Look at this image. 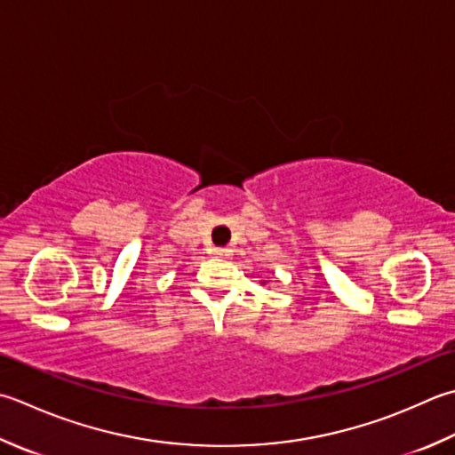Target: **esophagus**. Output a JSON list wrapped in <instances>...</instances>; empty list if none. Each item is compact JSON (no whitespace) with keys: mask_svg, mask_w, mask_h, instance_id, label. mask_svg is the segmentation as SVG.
I'll use <instances>...</instances> for the list:
<instances>
[{"mask_svg":"<svg viewBox=\"0 0 455 455\" xmlns=\"http://www.w3.org/2000/svg\"><path fill=\"white\" fill-rule=\"evenodd\" d=\"M212 254H215L217 258H228L230 251H228V248H215V251H212Z\"/></svg>","mask_w":455,"mask_h":455,"instance_id":"1","label":"esophagus"}]
</instances>
